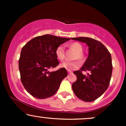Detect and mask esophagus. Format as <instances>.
I'll list each match as a JSON object with an SVG mask.
<instances>
[{
	"instance_id": "esophagus-1",
	"label": "esophagus",
	"mask_w": 126,
	"mask_h": 126,
	"mask_svg": "<svg viewBox=\"0 0 126 126\" xmlns=\"http://www.w3.org/2000/svg\"><path fill=\"white\" fill-rule=\"evenodd\" d=\"M68 73H69V75L72 74V72H68Z\"/></svg>"
}]
</instances>
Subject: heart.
Masks as SVG:
<instances>
[{"instance_id": "obj_1", "label": "heart", "mask_w": 126, "mask_h": 126, "mask_svg": "<svg viewBox=\"0 0 126 126\" xmlns=\"http://www.w3.org/2000/svg\"><path fill=\"white\" fill-rule=\"evenodd\" d=\"M70 48L73 49L76 52V59H78L80 61H82L83 59V55L82 54L83 51V47L82 45L78 43H73L70 44ZM56 56L57 58L60 60H63L64 58V48L62 45H60L56 49ZM60 67L64 68L66 70L70 71V70H74L79 66V63L78 62H64L60 64Z\"/></svg>"}]
</instances>
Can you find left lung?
<instances>
[{"label": "left lung", "mask_w": 126, "mask_h": 126, "mask_svg": "<svg viewBox=\"0 0 126 126\" xmlns=\"http://www.w3.org/2000/svg\"><path fill=\"white\" fill-rule=\"evenodd\" d=\"M72 40L86 43L89 47L88 57L80 68L73 72L77 79L72 85L78 98L85 102L97 99L107 89L112 71L111 56L101 42L88 37L72 38ZM82 71H89L87 75Z\"/></svg>", "instance_id": "obj_1"}]
</instances>
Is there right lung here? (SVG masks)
I'll return each instance as SVG.
<instances>
[{
    "label": "right lung",
    "instance_id": "obj_1",
    "mask_svg": "<svg viewBox=\"0 0 126 126\" xmlns=\"http://www.w3.org/2000/svg\"><path fill=\"white\" fill-rule=\"evenodd\" d=\"M70 38L46 34L28 41L21 50L19 60L21 80L30 94L38 99L53 96L67 76L66 69L61 68L49 72L59 64L56 49Z\"/></svg>",
    "mask_w": 126,
    "mask_h": 126
}]
</instances>
